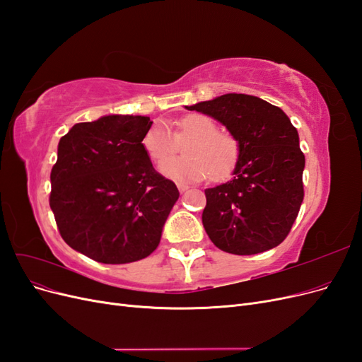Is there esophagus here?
<instances>
[{"label": "esophagus", "instance_id": "1", "mask_svg": "<svg viewBox=\"0 0 362 362\" xmlns=\"http://www.w3.org/2000/svg\"><path fill=\"white\" fill-rule=\"evenodd\" d=\"M177 187H178V190L182 193V192H185V190L189 189V185H185V184H182V182H178Z\"/></svg>", "mask_w": 362, "mask_h": 362}]
</instances>
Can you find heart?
<instances>
[{
	"mask_svg": "<svg viewBox=\"0 0 362 362\" xmlns=\"http://www.w3.org/2000/svg\"><path fill=\"white\" fill-rule=\"evenodd\" d=\"M186 141L182 159L164 163L161 172L178 181L229 180L242 160V144L238 137L226 129H217L210 116L192 113L180 117L173 124V133L161 120L151 124L141 136V148L148 158L161 164L177 150V144Z\"/></svg>",
	"mask_w": 362,
	"mask_h": 362,
	"instance_id": "1",
	"label": "heart"
}]
</instances>
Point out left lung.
Segmentation results:
<instances>
[{"label":"left lung","instance_id":"obj_1","mask_svg":"<svg viewBox=\"0 0 362 362\" xmlns=\"http://www.w3.org/2000/svg\"><path fill=\"white\" fill-rule=\"evenodd\" d=\"M187 108L217 119L242 144L234 180L205 190L202 223L208 237L234 255L281 245L303 201L305 156L298 129L279 107L243 93Z\"/></svg>","mask_w":362,"mask_h":362}]
</instances>
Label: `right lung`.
Here are the masks:
<instances>
[{
  "mask_svg": "<svg viewBox=\"0 0 362 362\" xmlns=\"http://www.w3.org/2000/svg\"><path fill=\"white\" fill-rule=\"evenodd\" d=\"M152 120L104 116L75 124L59 141L49 206L62 238L104 264L146 258L180 198L141 148Z\"/></svg>",
  "mask_w": 362,
  "mask_h": 362,
  "instance_id": "add662e5",
  "label": "right lung"
}]
</instances>
